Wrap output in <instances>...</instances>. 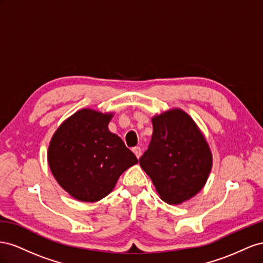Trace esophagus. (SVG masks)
Wrapping results in <instances>:
<instances>
[{
    "label": "esophagus",
    "instance_id": "obj_1",
    "mask_svg": "<svg viewBox=\"0 0 263 263\" xmlns=\"http://www.w3.org/2000/svg\"><path fill=\"white\" fill-rule=\"evenodd\" d=\"M132 152L134 153V155H136L138 159H140V156H141V154H142V151H141V147L140 146H136V147H133L132 148Z\"/></svg>",
    "mask_w": 263,
    "mask_h": 263
}]
</instances>
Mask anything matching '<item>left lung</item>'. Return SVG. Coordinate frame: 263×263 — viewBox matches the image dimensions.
Listing matches in <instances>:
<instances>
[{
	"mask_svg": "<svg viewBox=\"0 0 263 263\" xmlns=\"http://www.w3.org/2000/svg\"><path fill=\"white\" fill-rule=\"evenodd\" d=\"M153 134L140 165L170 205L194 197L211 173L213 156L193 119L181 109L152 118Z\"/></svg>",
	"mask_w": 263,
	"mask_h": 263,
	"instance_id": "8db88e82",
	"label": "left lung"
}]
</instances>
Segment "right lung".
I'll list each match as a JSON object with an SVG mask.
<instances>
[{"label":"right lung","instance_id":"1","mask_svg":"<svg viewBox=\"0 0 263 263\" xmlns=\"http://www.w3.org/2000/svg\"><path fill=\"white\" fill-rule=\"evenodd\" d=\"M114 114L81 109L58 127L48 147L52 175L70 196L93 202L106 197L124 171L138 163L108 124Z\"/></svg>","mask_w":263,"mask_h":263}]
</instances>
